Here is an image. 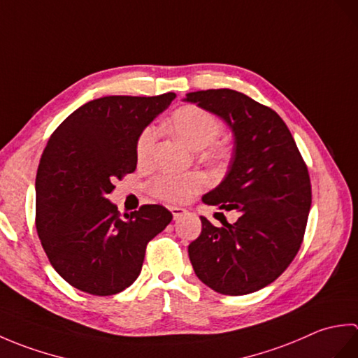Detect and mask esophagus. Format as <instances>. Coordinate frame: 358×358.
<instances>
[{
  "mask_svg": "<svg viewBox=\"0 0 358 358\" xmlns=\"http://www.w3.org/2000/svg\"><path fill=\"white\" fill-rule=\"evenodd\" d=\"M169 209H171V212H172L173 220H180L181 217L186 215V212H187L186 209H183V208H178V206H171Z\"/></svg>",
  "mask_w": 358,
  "mask_h": 358,
  "instance_id": "esophagus-1",
  "label": "esophagus"
}]
</instances>
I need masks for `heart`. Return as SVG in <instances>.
<instances>
[{"mask_svg":"<svg viewBox=\"0 0 358 358\" xmlns=\"http://www.w3.org/2000/svg\"><path fill=\"white\" fill-rule=\"evenodd\" d=\"M171 124L173 131L195 150H203V158L212 163H223L229 157L226 144L217 138L223 132V123L214 113L199 106H183L172 113ZM157 141V129L144 127L135 143L138 162H148ZM206 186L200 173H159L149 181V192L166 201H186Z\"/></svg>","mask_w":358,"mask_h":358,"instance_id":"obj_1","label":"heart"}]
</instances>
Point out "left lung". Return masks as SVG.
Returning <instances> with one entry per match:
<instances>
[{"mask_svg":"<svg viewBox=\"0 0 358 358\" xmlns=\"http://www.w3.org/2000/svg\"><path fill=\"white\" fill-rule=\"evenodd\" d=\"M185 101L222 117L235 136L224 180L203 201L240 214L223 227L201 218L189 245L204 285L224 295H246L271 285L295 258L313 201L308 166L275 110L232 89L186 94Z\"/></svg>","mask_w":358,"mask_h":358,"instance_id":"left-lung-1","label":"left lung"}]
</instances>
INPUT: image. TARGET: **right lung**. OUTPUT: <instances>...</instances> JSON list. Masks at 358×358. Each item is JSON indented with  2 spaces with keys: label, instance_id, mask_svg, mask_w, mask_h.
Here are the masks:
<instances>
[{
  "label": "right lung",
  "instance_id": "1",
  "mask_svg": "<svg viewBox=\"0 0 358 358\" xmlns=\"http://www.w3.org/2000/svg\"><path fill=\"white\" fill-rule=\"evenodd\" d=\"M175 98L110 95L72 112L48 141L36 172V232L71 286L113 295L140 275L148 243L171 223L159 204L120 215L108 200L136 167L140 132Z\"/></svg>",
  "mask_w": 358,
  "mask_h": 358
}]
</instances>
